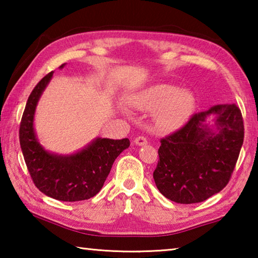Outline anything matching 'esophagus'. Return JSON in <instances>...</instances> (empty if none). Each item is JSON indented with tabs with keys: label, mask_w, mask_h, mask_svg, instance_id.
<instances>
[{
	"label": "esophagus",
	"mask_w": 258,
	"mask_h": 258,
	"mask_svg": "<svg viewBox=\"0 0 258 258\" xmlns=\"http://www.w3.org/2000/svg\"><path fill=\"white\" fill-rule=\"evenodd\" d=\"M134 143L137 146H146L148 143V140L145 137H138L134 139Z\"/></svg>",
	"instance_id": "1"
}]
</instances>
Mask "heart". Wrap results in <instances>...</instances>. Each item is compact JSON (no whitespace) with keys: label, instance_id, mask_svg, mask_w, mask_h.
<instances>
[{"label":"heart","instance_id":"b5f03b06","mask_svg":"<svg viewBox=\"0 0 258 258\" xmlns=\"http://www.w3.org/2000/svg\"><path fill=\"white\" fill-rule=\"evenodd\" d=\"M133 104L143 110H156L155 121L161 131L180 127L189 118L195 107V98L190 91H180L171 84H157L135 95Z\"/></svg>","mask_w":258,"mask_h":258}]
</instances>
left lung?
<instances>
[{"label":"left lung","instance_id":"obj_1","mask_svg":"<svg viewBox=\"0 0 258 258\" xmlns=\"http://www.w3.org/2000/svg\"><path fill=\"white\" fill-rule=\"evenodd\" d=\"M215 115L216 131L207 126ZM243 119L235 103L195 113L160 140L154 180L160 194L178 204L202 203L228 184L243 143Z\"/></svg>","mask_w":258,"mask_h":258}]
</instances>
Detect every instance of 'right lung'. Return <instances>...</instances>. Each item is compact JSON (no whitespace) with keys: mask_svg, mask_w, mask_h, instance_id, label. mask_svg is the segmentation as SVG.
<instances>
[{"mask_svg":"<svg viewBox=\"0 0 258 258\" xmlns=\"http://www.w3.org/2000/svg\"><path fill=\"white\" fill-rule=\"evenodd\" d=\"M52 75L53 72L34 87L21 117L19 141L25 163L34 184L44 195L61 202L90 199L101 190L113 161L130 147V140L99 138L71 156L52 155L43 149L35 137L33 121L38 99Z\"/></svg>","mask_w":258,"mask_h":258,"instance_id":"add662e5","label":"right lung"}]
</instances>
